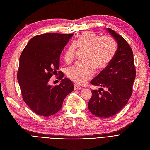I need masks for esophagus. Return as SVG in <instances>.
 I'll return each instance as SVG.
<instances>
[{
	"instance_id": "esophagus-1",
	"label": "esophagus",
	"mask_w": 150,
	"mask_h": 150,
	"mask_svg": "<svg viewBox=\"0 0 150 150\" xmlns=\"http://www.w3.org/2000/svg\"><path fill=\"white\" fill-rule=\"evenodd\" d=\"M74 89H75V90H78V89H81V88L80 87V86L75 84H74Z\"/></svg>"
}]
</instances>
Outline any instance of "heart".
<instances>
[{
    "label": "heart",
    "mask_w": 150,
    "mask_h": 150,
    "mask_svg": "<svg viewBox=\"0 0 150 150\" xmlns=\"http://www.w3.org/2000/svg\"><path fill=\"white\" fill-rule=\"evenodd\" d=\"M76 47L85 50L83 59L70 67L67 75L70 80L83 84L92 78L93 69L100 71L105 69L111 61L115 51V44L109 36L97 35L92 31L81 33L70 44L64 53V60L71 62L74 59Z\"/></svg>",
    "instance_id": "b5f03b06"
}]
</instances>
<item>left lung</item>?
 Returning a JSON list of instances; mask_svg holds the SVG:
<instances>
[{"mask_svg":"<svg viewBox=\"0 0 150 150\" xmlns=\"http://www.w3.org/2000/svg\"><path fill=\"white\" fill-rule=\"evenodd\" d=\"M106 30L114 38L118 47L109 65L91 81V84L101 86L103 88L98 91L92 90V97L88 103L90 112L103 119L115 115L127 105L132 95L136 75L130 45L113 30L107 28Z\"/></svg>","mask_w":150,"mask_h":150,"instance_id":"obj_1","label":"left lung"}]
</instances>
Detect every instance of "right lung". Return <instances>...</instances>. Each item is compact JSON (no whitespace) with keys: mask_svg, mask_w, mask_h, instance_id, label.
Here are the masks:
<instances>
[{"mask_svg":"<svg viewBox=\"0 0 150 150\" xmlns=\"http://www.w3.org/2000/svg\"><path fill=\"white\" fill-rule=\"evenodd\" d=\"M74 34L48 33L31 38L19 58L18 81L22 98L36 114L49 117L61 109L66 97L74 90L72 81L58 78L61 83L49 84L59 68L60 54Z\"/></svg>","mask_w":150,"mask_h":150,"instance_id":"obj_1","label":"right lung"}]
</instances>
